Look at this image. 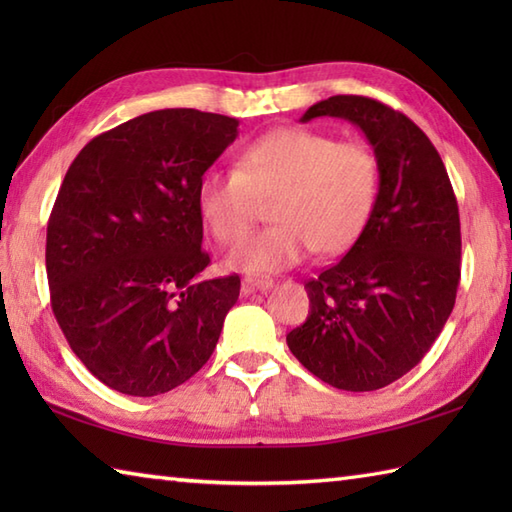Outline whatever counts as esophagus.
Returning a JSON list of instances; mask_svg holds the SVG:
<instances>
[{
	"label": "esophagus",
	"mask_w": 512,
	"mask_h": 512,
	"mask_svg": "<svg viewBox=\"0 0 512 512\" xmlns=\"http://www.w3.org/2000/svg\"><path fill=\"white\" fill-rule=\"evenodd\" d=\"M275 281L268 277H244L242 281V292L244 295H253V292H268L273 288Z\"/></svg>",
	"instance_id": "34e87169"
}]
</instances>
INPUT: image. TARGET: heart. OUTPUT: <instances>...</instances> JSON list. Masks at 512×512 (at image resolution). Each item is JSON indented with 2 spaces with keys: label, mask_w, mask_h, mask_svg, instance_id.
<instances>
[{
  "label": "heart",
  "mask_w": 512,
  "mask_h": 512,
  "mask_svg": "<svg viewBox=\"0 0 512 512\" xmlns=\"http://www.w3.org/2000/svg\"><path fill=\"white\" fill-rule=\"evenodd\" d=\"M378 160L361 140H336L306 127H281L239 151L235 171H206L195 200L217 244L242 239L253 224L257 198H270L275 224L244 239L226 257L239 273H277L345 253L372 215Z\"/></svg>",
  "instance_id": "1"
}]
</instances>
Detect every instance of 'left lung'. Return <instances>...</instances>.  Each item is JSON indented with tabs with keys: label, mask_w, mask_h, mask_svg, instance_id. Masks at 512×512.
<instances>
[{
	"label": "left lung",
	"mask_w": 512,
	"mask_h": 512,
	"mask_svg": "<svg viewBox=\"0 0 512 512\" xmlns=\"http://www.w3.org/2000/svg\"><path fill=\"white\" fill-rule=\"evenodd\" d=\"M354 123L378 160L372 215L341 262L306 284L308 319L286 336L297 361L345 391L387 387L436 343L460 284V213L422 129L380 101L339 94L301 116Z\"/></svg>",
	"instance_id": "obj_1"
}]
</instances>
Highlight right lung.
Segmentation results:
<instances>
[{
    "label": "right lung",
    "mask_w": 512,
    "mask_h": 512,
    "mask_svg": "<svg viewBox=\"0 0 512 512\" xmlns=\"http://www.w3.org/2000/svg\"><path fill=\"white\" fill-rule=\"evenodd\" d=\"M237 118L158 110L92 138L74 158L46 237L50 303L72 352L121 394L158 396L209 361L239 277L200 279L198 182Z\"/></svg>",
    "instance_id": "obj_1"
}]
</instances>
